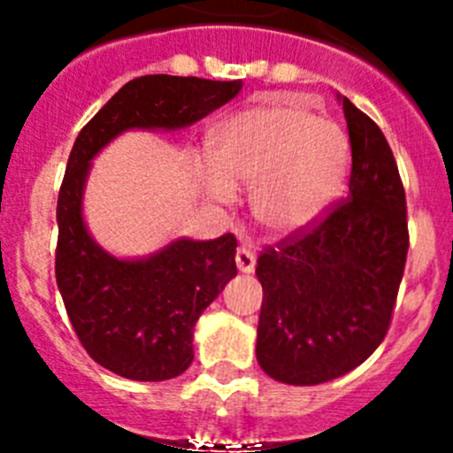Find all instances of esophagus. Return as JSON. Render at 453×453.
Returning <instances> with one entry per match:
<instances>
[{
  "label": "esophagus",
  "instance_id": "obj_1",
  "mask_svg": "<svg viewBox=\"0 0 453 453\" xmlns=\"http://www.w3.org/2000/svg\"><path fill=\"white\" fill-rule=\"evenodd\" d=\"M235 265H238L242 274H251L256 267V254L250 247H238V251H235Z\"/></svg>",
  "mask_w": 453,
  "mask_h": 453
}]
</instances>
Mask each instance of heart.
I'll use <instances>...</instances> for the list:
<instances>
[{"label": "heart", "mask_w": 453, "mask_h": 453, "mask_svg": "<svg viewBox=\"0 0 453 453\" xmlns=\"http://www.w3.org/2000/svg\"><path fill=\"white\" fill-rule=\"evenodd\" d=\"M213 163L199 183L218 202L251 190V215L279 238L308 231L335 206L349 177V140L297 104L240 111L213 131Z\"/></svg>", "instance_id": "heart-1"}]
</instances>
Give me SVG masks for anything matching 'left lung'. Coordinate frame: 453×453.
Wrapping results in <instances>:
<instances>
[{
	"instance_id": "left-lung-1",
	"label": "left lung",
	"mask_w": 453,
	"mask_h": 453,
	"mask_svg": "<svg viewBox=\"0 0 453 453\" xmlns=\"http://www.w3.org/2000/svg\"><path fill=\"white\" fill-rule=\"evenodd\" d=\"M351 145L347 199L313 231L267 247L256 358L290 386L334 381L361 365L390 326L408 254L406 195L381 129L338 95Z\"/></svg>"
}]
</instances>
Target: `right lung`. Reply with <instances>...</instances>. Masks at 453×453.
<instances>
[{"instance_id": "add662e5", "label": "right lung", "mask_w": 453, "mask_h": 453, "mask_svg": "<svg viewBox=\"0 0 453 453\" xmlns=\"http://www.w3.org/2000/svg\"><path fill=\"white\" fill-rule=\"evenodd\" d=\"M242 90V81L147 74L119 88L74 140L56 222V283L83 349L134 381H165L190 367L199 315L238 274L235 238H177L140 258L108 254L83 219L92 158L131 129L177 131Z\"/></svg>"}]
</instances>
